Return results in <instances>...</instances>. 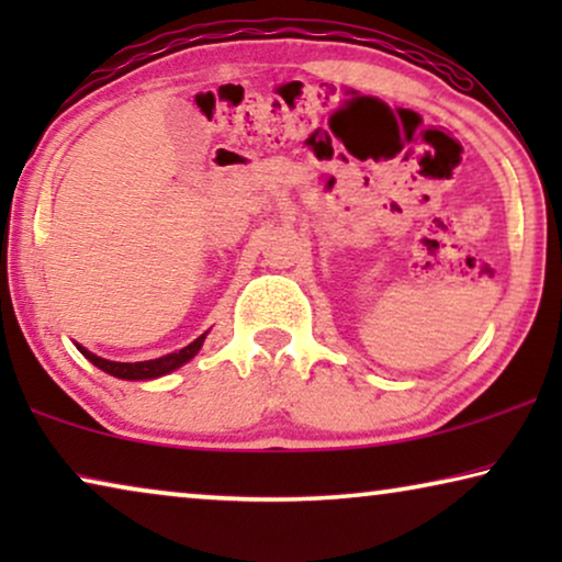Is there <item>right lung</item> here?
Instances as JSON below:
<instances>
[{
	"instance_id": "add662e5",
	"label": "right lung",
	"mask_w": 562,
	"mask_h": 562,
	"mask_svg": "<svg viewBox=\"0 0 562 562\" xmlns=\"http://www.w3.org/2000/svg\"><path fill=\"white\" fill-rule=\"evenodd\" d=\"M206 340V333L202 337H196L194 342H189L187 348L176 350V352H168L164 358H153V360H140V363H117V360H106V358H99L94 352H89L83 345H76L83 352V358L89 360V363H94L97 368H102L104 373L114 375V379H122V381H153V379H160V375H168L173 373L176 368H181L183 363H189L191 358L196 356L199 350H202V345Z\"/></svg>"
}]
</instances>
